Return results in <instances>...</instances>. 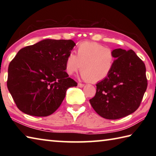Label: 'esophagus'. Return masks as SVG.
<instances>
[{
	"label": "esophagus",
	"mask_w": 156,
	"mask_h": 156,
	"mask_svg": "<svg viewBox=\"0 0 156 156\" xmlns=\"http://www.w3.org/2000/svg\"><path fill=\"white\" fill-rule=\"evenodd\" d=\"M78 86L79 87L82 88V87H83L84 86V84H82V83H78Z\"/></svg>",
	"instance_id": "34e87169"
}]
</instances>
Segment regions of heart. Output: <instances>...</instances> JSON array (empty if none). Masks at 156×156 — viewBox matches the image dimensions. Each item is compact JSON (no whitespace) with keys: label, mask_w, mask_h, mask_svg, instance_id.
<instances>
[{"label":"heart","mask_w":156,"mask_h":156,"mask_svg":"<svg viewBox=\"0 0 156 156\" xmlns=\"http://www.w3.org/2000/svg\"><path fill=\"white\" fill-rule=\"evenodd\" d=\"M73 53L67 55L65 60V72L73 75L82 67L80 77L92 83L104 80L112 72L115 62L114 52L108 47L94 42H83Z\"/></svg>","instance_id":"heart-1"}]
</instances>
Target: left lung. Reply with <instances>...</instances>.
Listing matches in <instances>:
<instances>
[{
  "instance_id": "obj_1",
  "label": "left lung",
  "mask_w": 156,
  "mask_h": 156,
  "mask_svg": "<svg viewBox=\"0 0 156 156\" xmlns=\"http://www.w3.org/2000/svg\"><path fill=\"white\" fill-rule=\"evenodd\" d=\"M115 62L112 72L96 84L95 96L89 100L101 117L116 120L138 109L147 87L146 67L133 50H113Z\"/></svg>"
}]
</instances>
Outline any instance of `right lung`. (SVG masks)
<instances>
[{"label":"right lung","instance_id":"1","mask_svg":"<svg viewBox=\"0 0 156 156\" xmlns=\"http://www.w3.org/2000/svg\"><path fill=\"white\" fill-rule=\"evenodd\" d=\"M72 40L44 39L17 53L8 67L7 88L17 107L27 115L44 117L56 112L69 87L77 83L65 71Z\"/></svg>","mask_w":156,"mask_h":156}]
</instances>
